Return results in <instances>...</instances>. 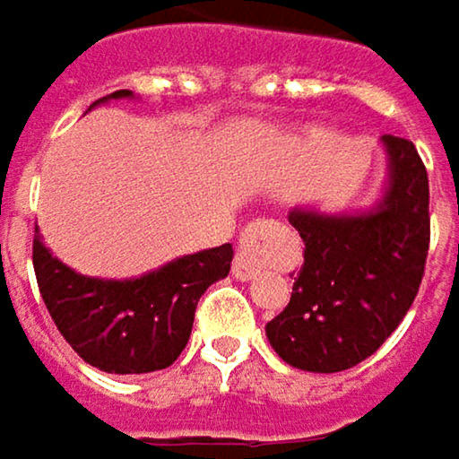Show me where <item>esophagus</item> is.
Returning <instances> with one entry per match:
<instances>
[{"label":"esophagus","instance_id":"obj_1","mask_svg":"<svg viewBox=\"0 0 459 459\" xmlns=\"http://www.w3.org/2000/svg\"><path fill=\"white\" fill-rule=\"evenodd\" d=\"M272 230H274L272 221L258 219L240 232L238 254L232 261V274L238 280H254L261 269H266L272 264V248H269Z\"/></svg>","mask_w":459,"mask_h":459}]
</instances>
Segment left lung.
<instances>
[{
    "label": "left lung",
    "instance_id": "1",
    "mask_svg": "<svg viewBox=\"0 0 459 459\" xmlns=\"http://www.w3.org/2000/svg\"><path fill=\"white\" fill-rule=\"evenodd\" d=\"M388 187L368 213L290 211L304 266L288 307L266 322L272 349L290 368L341 373L375 354L410 312L430 243L429 174L415 144L383 137Z\"/></svg>",
    "mask_w": 459,
    "mask_h": 459
}]
</instances>
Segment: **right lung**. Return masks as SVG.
<instances>
[{"label": "right lung", "mask_w": 459, "mask_h": 459, "mask_svg": "<svg viewBox=\"0 0 459 459\" xmlns=\"http://www.w3.org/2000/svg\"><path fill=\"white\" fill-rule=\"evenodd\" d=\"M121 97L132 91L118 89L97 102ZM230 264L232 246L224 243L137 280H97L65 266L33 235V272L47 312L71 349L102 373L140 375L174 365L190 341L201 296L230 274Z\"/></svg>", "instance_id": "right-lung-1"}]
</instances>
